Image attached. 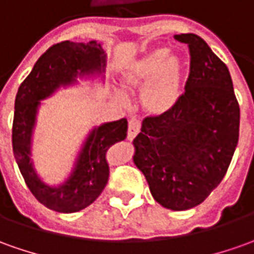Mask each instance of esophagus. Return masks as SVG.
<instances>
[{
	"label": "esophagus",
	"mask_w": 254,
	"mask_h": 254,
	"mask_svg": "<svg viewBox=\"0 0 254 254\" xmlns=\"http://www.w3.org/2000/svg\"><path fill=\"white\" fill-rule=\"evenodd\" d=\"M141 122L137 118H132L129 121V127H127V139L129 140H133L134 137L137 136V133L140 132Z\"/></svg>",
	"instance_id": "34e87169"
}]
</instances>
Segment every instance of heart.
I'll list each match as a JSON object with an SVG mask.
<instances>
[{
  "mask_svg": "<svg viewBox=\"0 0 254 254\" xmlns=\"http://www.w3.org/2000/svg\"><path fill=\"white\" fill-rule=\"evenodd\" d=\"M121 79L127 90L143 89L141 104L150 115L164 117L181 101L184 65L179 58L170 57L168 48L157 47L129 62Z\"/></svg>",
  "mask_w": 254,
  "mask_h": 254,
  "instance_id": "1",
  "label": "heart"
}]
</instances>
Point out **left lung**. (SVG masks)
<instances>
[{"label":"left lung","instance_id":"obj_1","mask_svg":"<svg viewBox=\"0 0 254 254\" xmlns=\"http://www.w3.org/2000/svg\"><path fill=\"white\" fill-rule=\"evenodd\" d=\"M190 53L185 93L172 113L147 117L133 140L136 167L157 203L182 211L220 185L239 139L241 111L227 65L197 34H175Z\"/></svg>","mask_w":254,"mask_h":254}]
</instances>
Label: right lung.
<instances>
[{
  "instance_id": "right-lung-1",
  "label": "right lung",
  "mask_w": 254,
  "mask_h": 254,
  "mask_svg": "<svg viewBox=\"0 0 254 254\" xmlns=\"http://www.w3.org/2000/svg\"><path fill=\"white\" fill-rule=\"evenodd\" d=\"M105 54L96 40L89 43L61 41L50 47L34 64L19 86L12 125V149L20 174L33 196L58 213H76L90 206L104 190L110 177L108 150L127 137V121L107 122L91 130L79 151L69 178L60 186L46 185L30 160L32 134L40 100L50 97L61 86L75 83L77 76L104 72Z\"/></svg>"
}]
</instances>
